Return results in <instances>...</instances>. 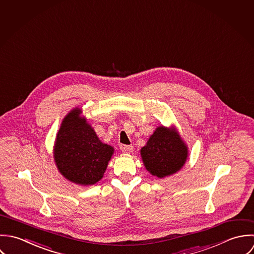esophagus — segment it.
I'll use <instances>...</instances> for the list:
<instances>
[{"instance_id": "34e87169", "label": "esophagus", "mask_w": 254, "mask_h": 254, "mask_svg": "<svg viewBox=\"0 0 254 254\" xmlns=\"http://www.w3.org/2000/svg\"><path fill=\"white\" fill-rule=\"evenodd\" d=\"M122 151L127 153V154H129V153L133 151V146H131V145H124V146H122Z\"/></svg>"}]
</instances>
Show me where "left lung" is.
I'll list each match as a JSON object with an SVG mask.
<instances>
[{
    "label": "left lung",
    "instance_id": "obj_1",
    "mask_svg": "<svg viewBox=\"0 0 254 254\" xmlns=\"http://www.w3.org/2000/svg\"><path fill=\"white\" fill-rule=\"evenodd\" d=\"M145 169L159 179L179 172L189 157V147L176 127H157L147 143L140 149Z\"/></svg>",
    "mask_w": 254,
    "mask_h": 254
}]
</instances>
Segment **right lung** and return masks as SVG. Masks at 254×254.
Instances as JSON below:
<instances>
[{
	"mask_svg": "<svg viewBox=\"0 0 254 254\" xmlns=\"http://www.w3.org/2000/svg\"><path fill=\"white\" fill-rule=\"evenodd\" d=\"M81 114L82 110L75 107L63 119L53 156L58 171L64 179L85 187L103 178L114 147L102 142Z\"/></svg>",
	"mask_w": 254,
	"mask_h": 254,
	"instance_id": "1",
	"label": "right lung"
}]
</instances>
